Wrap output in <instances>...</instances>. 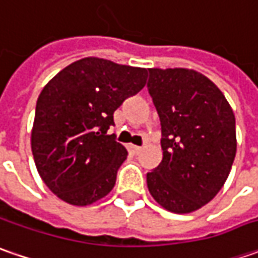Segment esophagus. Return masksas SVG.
Instances as JSON below:
<instances>
[{
	"mask_svg": "<svg viewBox=\"0 0 258 258\" xmlns=\"http://www.w3.org/2000/svg\"><path fill=\"white\" fill-rule=\"evenodd\" d=\"M127 151H129L131 154L139 155V154H141V151H142V148H141V146H136V145L129 144V145H127Z\"/></svg>",
	"mask_w": 258,
	"mask_h": 258,
	"instance_id": "1",
	"label": "esophagus"
}]
</instances>
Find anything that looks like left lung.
Returning <instances> with one entry per match:
<instances>
[{"instance_id": "8db88e82", "label": "left lung", "mask_w": 258, "mask_h": 258, "mask_svg": "<svg viewBox=\"0 0 258 258\" xmlns=\"http://www.w3.org/2000/svg\"><path fill=\"white\" fill-rule=\"evenodd\" d=\"M148 90L161 119L162 162L146 173L154 200L188 214L208 204L228 178L235 117L223 92L191 69H149Z\"/></svg>"}]
</instances>
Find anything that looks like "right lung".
Masks as SVG:
<instances>
[{"instance_id": "right-lung-1", "label": "right lung", "mask_w": 258, "mask_h": 258, "mask_svg": "<svg viewBox=\"0 0 258 258\" xmlns=\"http://www.w3.org/2000/svg\"><path fill=\"white\" fill-rule=\"evenodd\" d=\"M148 70L86 57L44 86L35 106L31 151L48 189L86 207L113 189L127 151L107 135L114 110L144 89Z\"/></svg>"}]
</instances>
